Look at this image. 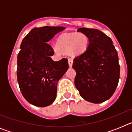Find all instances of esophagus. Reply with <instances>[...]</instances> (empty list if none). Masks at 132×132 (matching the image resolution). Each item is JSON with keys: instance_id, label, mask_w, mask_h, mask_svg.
Returning <instances> with one entry per match:
<instances>
[{"instance_id": "1", "label": "esophagus", "mask_w": 132, "mask_h": 132, "mask_svg": "<svg viewBox=\"0 0 132 132\" xmlns=\"http://www.w3.org/2000/svg\"><path fill=\"white\" fill-rule=\"evenodd\" d=\"M68 62H69V66L70 67H71L72 66H73V58H69Z\"/></svg>"}]
</instances>
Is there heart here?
I'll use <instances>...</instances> for the list:
<instances>
[{
  "mask_svg": "<svg viewBox=\"0 0 132 132\" xmlns=\"http://www.w3.org/2000/svg\"><path fill=\"white\" fill-rule=\"evenodd\" d=\"M58 47L63 51H71L74 55H79L87 50L88 45V38L85 34H65L57 40ZM59 52L57 47H55Z\"/></svg>",
  "mask_w": 132,
  "mask_h": 132,
  "instance_id": "b5f03b06",
  "label": "heart"
}]
</instances>
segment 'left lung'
Wrapping results in <instances>:
<instances>
[{
  "instance_id": "1",
  "label": "left lung",
  "mask_w": 132,
  "mask_h": 132,
  "mask_svg": "<svg viewBox=\"0 0 132 132\" xmlns=\"http://www.w3.org/2000/svg\"><path fill=\"white\" fill-rule=\"evenodd\" d=\"M89 39L87 50L73 59L75 85L80 96L93 103L107 101L120 78L118 55L111 38L96 29H78Z\"/></svg>"
}]
</instances>
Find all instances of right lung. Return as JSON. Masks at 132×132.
<instances>
[{"instance_id":"add662e5","label":"right lung","mask_w":132,"mask_h":132,"mask_svg":"<svg viewBox=\"0 0 132 132\" xmlns=\"http://www.w3.org/2000/svg\"><path fill=\"white\" fill-rule=\"evenodd\" d=\"M64 27L44 26L32 29L21 43L17 57V79L20 89L29 103L39 107L52 104L57 85L69 68L68 60L53 61L54 53L48 42Z\"/></svg>"}]
</instances>
